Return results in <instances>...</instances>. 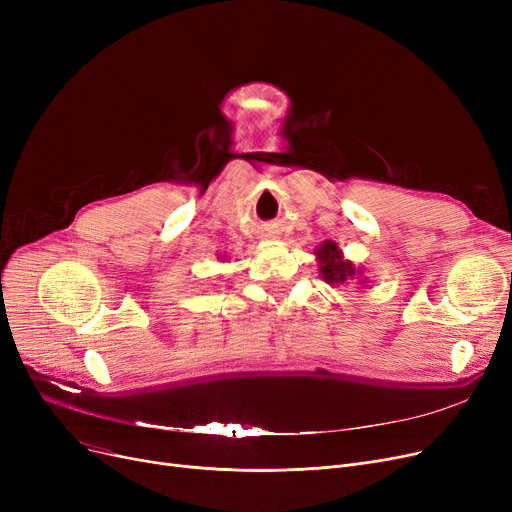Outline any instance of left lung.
Wrapping results in <instances>:
<instances>
[{"label":"left lung","mask_w":512,"mask_h":512,"mask_svg":"<svg viewBox=\"0 0 512 512\" xmlns=\"http://www.w3.org/2000/svg\"><path fill=\"white\" fill-rule=\"evenodd\" d=\"M315 255H317V261H319V274H321V278H324V282L330 284V286L351 284L353 280H359L363 276V270H359V267L353 261H348V259L342 257V251L338 249L334 240H326L324 245H319L315 249Z\"/></svg>","instance_id":"1"}]
</instances>
